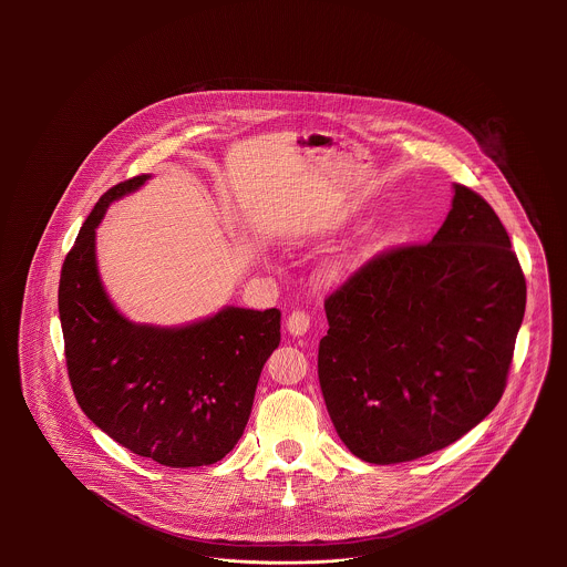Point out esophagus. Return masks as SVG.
<instances>
[{"label":"esophagus","instance_id":"esophagus-1","mask_svg":"<svg viewBox=\"0 0 567 567\" xmlns=\"http://www.w3.org/2000/svg\"><path fill=\"white\" fill-rule=\"evenodd\" d=\"M286 329L292 336H303L310 329V317L306 312H292L286 321Z\"/></svg>","mask_w":567,"mask_h":567}]
</instances>
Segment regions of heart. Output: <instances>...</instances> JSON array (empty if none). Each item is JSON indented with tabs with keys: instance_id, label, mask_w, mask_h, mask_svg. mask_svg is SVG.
Instances as JSON below:
<instances>
[{
	"instance_id": "1",
	"label": "heart",
	"mask_w": 567,
	"mask_h": 567,
	"mask_svg": "<svg viewBox=\"0 0 567 567\" xmlns=\"http://www.w3.org/2000/svg\"><path fill=\"white\" fill-rule=\"evenodd\" d=\"M349 220H351L349 214H340V216H336L327 227H329V229H338V227L347 225ZM369 257H371V248H369V246L351 248V250L338 255L336 259H331V261L324 266V279H327L329 284H342V281H347L349 277H353V275L367 264Z\"/></svg>"
}]
</instances>
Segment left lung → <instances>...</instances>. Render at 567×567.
I'll use <instances>...</instances> for the list:
<instances>
[{"label":"left lung","instance_id":"8db88e82","mask_svg":"<svg viewBox=\"0 0 567 567\" xmlns=\"http://www.w3.org/2000/svg\"><path fill=\"white\" fill-rule=\"evenodd\" d=\"M524 310L506 229L456 183L430 243L378 255L324 301L319 382L340 441L375 465L458 441L499 402Z\"/></svg>","mask_w":567,"mask_h":567}]
</instances>
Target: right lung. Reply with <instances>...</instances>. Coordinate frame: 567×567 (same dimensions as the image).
Segmentation results:
<instances>
[{"label": "right lung", "mask_w": 567, "mask_h": 567, "mask_svg": "<svg viewBox=\"0 0 567 567\" xmlns=\"http://www.w3.org/2000/svg\"><path fill=\"white\" fill-rule=\"evenodd\" d=\"M148 178L111 187L65 257L59 317L70 382L82 412L133 454L165 467L214 465L243 436L259 373L281 340V312L225 306L162 327L115 308L100 279L95 229L111 203Z\"/></svg>", "instance_id": "add662e5"}]
</instances>
